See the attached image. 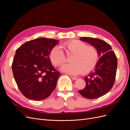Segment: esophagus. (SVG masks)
Returning <instances> with one entry per match:
<instances>
[{
  "label": "esophagus",
  "instance_id": "esophagus-1",
  "mask_svg": "<svg viewBox=\"0 0 130 130\" xmlns=\"http://www.w3.org/2000/svg\"><path fill=\"white\" fill-rule=\"evenodd\" d=\"M71 78H72V79L73 80H76L77 78V77H74V76H71Z\"/></svg>",
  "mask_w": 130,
  "mask_h": 130
}]
</instances>
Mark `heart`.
<instances>
[{"label":"heart","mask_w":130,"mask_h":130,"mask_svg":"<svg viewBox=\"0 0 130 130\" xmlns=\"http://www.w3.org/2000/svg\"><path fill=\"white\" fill-rule=\"evenodd\" d=\"M67 53L73 54L70 57L71 62L61 67L62 72L72 75L81 73L86 74L95 67L99 58V53L93 46L87 45L86 43L72 40L63 43L61 45ZM50 60L55 66H58L66 61V56L62 50L58 46H55L49 53Z\"/></svg>","instance_id":"b5f03b06"}]
</instances>
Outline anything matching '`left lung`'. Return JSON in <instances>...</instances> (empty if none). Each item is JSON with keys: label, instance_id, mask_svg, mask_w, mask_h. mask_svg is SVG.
Listing matches in <instances>:
<instances>
[{"label": "left lung", "instance_id": "8db88e82", "mask_svg": "<svg viewBox=\"0 0 130 130\" xmlns=\"http://www.w3.org/2000/svg\"><path fill=\"white\" fill-rule=\"evenodd\" d=\"M80 40L95 47L100 57L94 70L85 77V88L78 92L86 98L94 99L104 95L112 88L115 81L117 58L112 47L98 38L84 37Z\"/></svg>", "mask_w": 130, "mask_h": 130}]
</instances>
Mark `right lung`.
Instances as JSON below:
<instances>
[{
    "instance_id": "obj_1",
    "label": "right lung",
    "mask_w": 130,
    "mask_h": 130,
    "mask_svg": "<svg viewBox=\"0 0 130 130\" xmlns=\"http://www.w3.org/2000/svg\"><path fill=\"white\" fill-rule=\"evenodd\" d=\"M59 41L36 38L25 43L15 52L12 64L18 87L26 98L41 101L55 88L61 73L54 68L49 53Z\"/></svg>"
}]
</instances>
